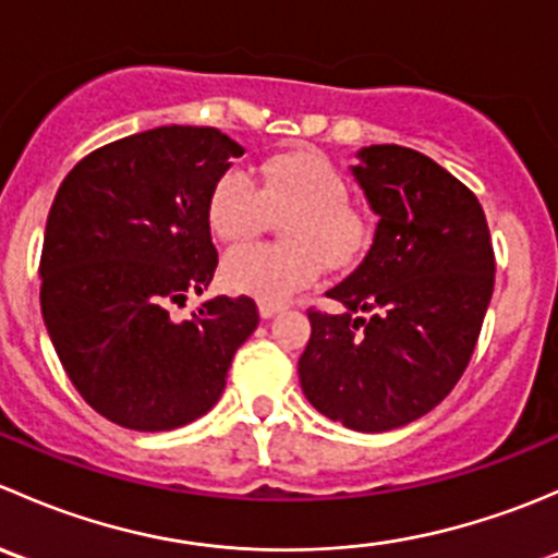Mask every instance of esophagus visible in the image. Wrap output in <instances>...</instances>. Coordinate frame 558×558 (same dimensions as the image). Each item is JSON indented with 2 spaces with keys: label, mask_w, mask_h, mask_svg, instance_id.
<instances>
[{
  "label": "esophagus",
  "mask_w": 558,
  "mask_h": 558,
  "mask_svg": "<svg viewBox=\"0 0 558 558\" xmlns=\"http://www.w3.org/2000/svg\"><path fill=\"white\" fill-rule=\"evenodd\" d=\"M283 311V305H278V302H258V313H262V318H272V315H278Z\"/></svg>",
  "instance_id": "1"
}]
</instances>
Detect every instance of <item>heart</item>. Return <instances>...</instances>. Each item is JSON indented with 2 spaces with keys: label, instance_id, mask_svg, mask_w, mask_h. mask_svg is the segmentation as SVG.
Wrapping results in <instances>:
<instances>
[{
  "label": "heart",
  "instance_id": "1",
  "mask_svg": "<svg viewBox=\"0 0 558 558\" xmlns=\"http://www.w3.org/2000/svg\"><path fill=\"white\" fill-rule=\"evenodd\" d=\"M280 221L286 243L238 247L223 258L227 289L262 302H283L311 286L324 264L351 269L373 243V213L348 199V180L313 148L272 156L262 183L243 167H229L207 196V223L227 245H243Z\"/></svg>",
  "mask_w": 558,
  "mask_h": 558
}]
</instances>
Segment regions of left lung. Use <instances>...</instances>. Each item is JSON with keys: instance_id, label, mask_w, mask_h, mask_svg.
Returning a JSON list of instances; mask_svg holds the SVG:
<instances>
[{"instance_id": "obj_1", "label": "left lung", "mask_w": 558, "mask_h": 558, "mask_svg": "<svg viewBox=\"0 0 558 558\" xmlns=\"http://www.w3.org/2000/svg\"><path fill=\"white\" fill-rule=\"evenodd\" d=\"M359 159L353 174L380 221L364 262L326 291L342 313L307 311L300 384L326 418L388 432L459 384L497 264L481 202L437 161L402 145H369Z\"/></svg>"}]
</instances>
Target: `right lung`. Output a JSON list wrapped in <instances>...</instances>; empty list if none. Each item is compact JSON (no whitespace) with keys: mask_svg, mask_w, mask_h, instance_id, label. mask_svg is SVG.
Segmentation results:
<instances>
[{"mask_svg":"<svg viewBox=\"0 0 558 558\" xmlns=\"http://www.w3.org/2000/svg\"><path fill=\"white\" fill-rule=\"evenodd\" d=\"M238 156L213 126H159L97 148L56 191L39 305L72 386L112 424L170 432L205 415L258 326L251 296L172 318L216 272L207 196Z\"/></svg>","mask_w":558,"mask_h":558,"instance_id":"obj_1","label":"right lung"}]
</instances>
